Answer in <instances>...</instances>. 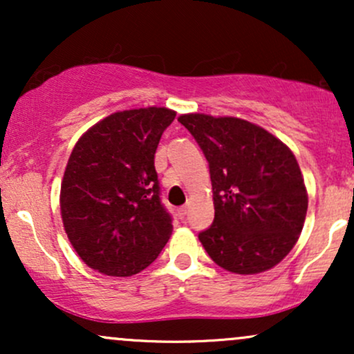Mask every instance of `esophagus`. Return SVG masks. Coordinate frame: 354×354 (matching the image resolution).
Segmentation results:
<instances>
[{
    "mask_svg": "<svg viewBox=\"0 0 354 354\" xmlns=\"http://www.w3.org/2000/svg\"><path fill=\"white\" fill-rule=\"evenodd\" d=\"M178 213H180V216L181 218H185L186 216V214H188V206H181V208L180 209H178Z\"/></svg>",
    "mask_w": 354,
    "mask_h": 354,
    "instance_id": "esophagus-1",
    "label": "esophagus"
}]
</instances>
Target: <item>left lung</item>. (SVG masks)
<instances>
[{"instance_id": "1", "label": "left lung", "mask_w": 354, "mask_h": 354, "mask_svg": "<svg viewBox=\"0 0 354 354\" xmlns=\"http://www.w3.org/2000/svg\"><path fill=\"white\" fill-rule=\"evenodd\" d=\"M178 121L209 163L214 221L198 234L209 258L236 274L271 270L293 250L308 191L293 151L261 126L203 113Z\"/></svg>"}]
</instances>
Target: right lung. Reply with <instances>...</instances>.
<instances>
[{"label":"right lung","instance_id":"right-lung-1","mask_svg":"<svg viewBox=\"0 0 354 354\" xmlns=\"http://www.w3.org/2000/svg\"><path fill=\"white\" fill-rule=\"evenodd\" d=\"M174 116L158 106L113 113L73 148L61 181V218L91 270L123 278L140 273L171 236L154 153Z\"/></svg>","mask_w":354,"mask_h":354}]
</instances>
